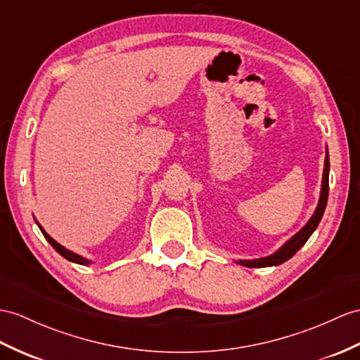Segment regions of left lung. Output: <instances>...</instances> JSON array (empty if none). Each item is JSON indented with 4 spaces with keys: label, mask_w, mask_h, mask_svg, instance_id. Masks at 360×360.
I'll list each match as a JSON object with an SVG mask.
<instances>
[{
    "label": "left lung",
    "mask_w": 360,
    "mask_h": 360,
    "mask_svg": "<svg viewBox=\"0 0 360 360\" xmlns=\"http://www.w3.org/2000/svg\"><path fill=\"white\" fill-rule=\"evenodd\" d=\"M328 174H330V160H328V151H327L326 166H323V174H322V188H321L319 203L316 210H314V214L309 220V223H307L296 235H293L292 238L284 244V246H281V249L276 250L275 253H271V255L266 258H258V259H240L236 262L246 267H270V266H279L287 259H290L295 253L304 246L307 240L310 238L311 233L316 231L321 218L323 212H326V206L328 200Z\"/></svg>",
    "instance_id": "left-lung-1"
}]
</instances>
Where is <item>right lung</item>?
<instances>
[{
	"instance_id": "1",
	"label": "right lung",
	"mask_w": 360,
	"mask_h": 360,
	"mask_svg": "<svg viewBox=\"0 0 360 360\" xmlns=\"http://www.w3.org/2000/svg\"><path fill=\"white\" fill-rule=\"evenodd\" d=\"M37 224H38V221H37ZM39 226V224H38ZM39 229H41V232H42V235L46 236V240L51 244V248H53L59 255H63L65 259H68V261H72V262H76V264H82V266H89V264H91V261L90 259H86V258H84V257H81V255H77V253H75V252H72V250H68V249H65L64 246H60V244L58 243V241H55L53 238H51V236L42 229V227L39 226Z\"/></svg>"
}]
</instances>
